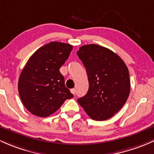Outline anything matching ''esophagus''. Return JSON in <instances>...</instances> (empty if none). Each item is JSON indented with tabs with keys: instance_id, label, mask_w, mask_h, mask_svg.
<instances>
[{
	"instance_id": "obj_1",
	"label": "esophagus",
	"mask_w": 154,
	"mask_h": 154,
	"mask_svg": "<svg viewBox=\"0 0 154 154\" xmlns=\"http://www.w3.org/2000/svg\"><path fill=\"white\" fill-rule=\"evenodd\" d=\"M70 91H71V93H72V94L75 95V89H71Z\"/></svg>"
}]
</instances>
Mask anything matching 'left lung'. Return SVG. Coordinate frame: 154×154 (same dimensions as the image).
Instances as JSON below:
<instances>
[{
    "mask_svg": "<svg viewBox=\"0 0 154 154\" xmlns=\"http://www.w3.org/2000/svg\"><path fill=\"white\" fill-rule=\"evenodd\" d=\"M77 55L86 68L89 89L77 100L96 121L111 118L126 102L130 94L129 71L117 54L97 44L82 46Z\"/></svg>",
    "mask_w": 154,
    "mask_h": 154,
    "instance_id": "1",
    "label": "left lung"
}]
</instances>
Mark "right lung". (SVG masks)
<instances>
[{
	"label": "right lung",
	"instance_id": "1",
	"mask_svg": "<svg viewBox=\"0 0 154 154\" xmlns=\"http://www.w3.org/2000/svg\"><path fill=\"white\" fill-rule=\"evenodd\" d=\"M72 50L69 44L52 42L40 47L29 58L18 80L22 103L35 116L47 117L73 95L65 87L59 72Z\"/></svg>",
	"mask_w": 154,
	"mask_h": 154
}]
</instances>
